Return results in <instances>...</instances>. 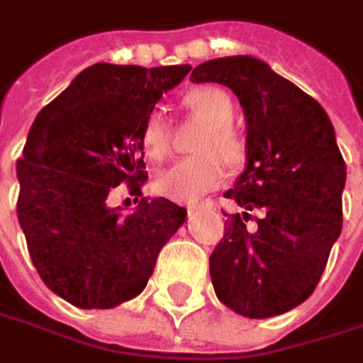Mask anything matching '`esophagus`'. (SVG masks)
Here are the masks:
<instances>
[{"mask_svg": "<svg viewBox=\"0 0 363 363\" xmlns=\"http://www.w3.org/2000/svg\"><path fill=\"white\" fill-rule=\"evenodd\" d=\"M186 211H189V213L197 211V207H195V205H191V207H186Z\"/></svg>", "mask_w": 363, "mask_h": 363, "instance_id": "obj_1", "label": "esophagus"}]
</instances>
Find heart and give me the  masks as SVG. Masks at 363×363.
Returning <instances> with one entry per match:
<instances>
[{"label": "heart", "instance_id": "1", "mask_svg": "<svg viewBox=\"0 0 363 363\" xmlns=\"http://www.w3.org/2000/svg\"><path fill=\"white\" fill-rule=\"evenodd\" d=\"M184 105L209 121L197 150L201 154L181 158L174 164L156 174V191L179 203H195L213 189L225 182L229 166L244 162L245 146L240 134L233 130V101L225 91L215 87L195 89L186 93ZM140 144L146 158L154 162L162 160L170 150V123L166 113L156 107L144 119Z\"/></svg>", "mask_w": 363, "mask_h": 363}]
</instances>
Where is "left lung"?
<instances>
[{"label":"left lung","mask_w":363,"mask_h":363,"mask_svg":"<svg viewBox=\"0 0 363 363\" xmlns=\"http://www.w3.org/2000/svg\"><path fill=\"white\" fill-rule=\"evenodd\" d=\"M193 83L229 87L244 109L245 168L225 197L244 213L225 221L209 270L217 298L250 319L282 315L305 303L341 233L345 162L335 130L311 95L254 56L213 58ZM262 208L247 232V211Z\"/></svg>","instance_id":"1"}]
</instances>
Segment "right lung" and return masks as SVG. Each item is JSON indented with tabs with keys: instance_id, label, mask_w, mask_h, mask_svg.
I'll use <instances>...</instances> for the list:
<instances>
[{
	"instance_id": "1",
	"label": "right lung",
	"mask_w": 363,
	"mask_h": 363,
	"mask_svg": "<svg viewBox=\"0 0 363 363\" xmlns=\"http://www.w3.org/2000/svg\"><path fill=\"white\" fill-rule=\"evenodd\" d=\"M191 65L144 69L97 62L40 111L18 160V221L40 278L79 308H111L146 289L162 245L186 209L148 201L144 119ZM140 197L132 213L108 207L118 184Z\"/></svg>"
}]
</instances>
